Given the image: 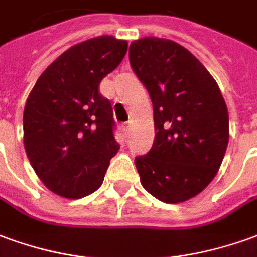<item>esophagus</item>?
Returning <instances> with one entry per match:
<instances>
[{"instance_id": "esophagus-1", "label": "esophagus", "mask_w": 257, "mask_h": 257, "mask_svg": "<svg viewBox=\"0 0 257 257\" xmlns=\"http://www.w3.org/2000/svg\"><path fill=\"white\" fill-rule=\"evenodd\" d=\"M121 129H122V132L125 135L129 134V123H122V126H121Z\"/></svg>"}]
</instances>
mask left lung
<instances>
[{
  "instance_id": "obj_1",
  "label": "left lung",
  "mask_w": 257,
  "mask_h": 257,
  "mask_svg": "<svg viewBox=\"0 0 257 257\" xmlns=\"http://www.w3.org/2000/svg\"><path fill=\"white\" fill-rule=\"evenodd\" d=\"M129 62L153 103V146L135 157L141 182L164 203L185 202L221 166L229 138L225 101L202 62L175 41H132Z\"/></svg>"
}]
</instances>
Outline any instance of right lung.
Listing matches in <instances>:
<instances>
[{
	"label": "right lung",
	"mask_w": 257,
	"mask_h": 257,
	"mask_svg": "<svg viewBox=\"0 0 257 257\" xmlns=\"http://www.w3.org/2000/svg\"><path fill=\"white\" fill-rule=\"evenodd\" d=\"M128 43L112 36L82 41L37 79L23 111L29 161L50 191L79 199L97 191L119 149L111 103L100 82L121 64Z\"/></svg>",
	"instance_id": "right-lung-1"
}]
</instances>
